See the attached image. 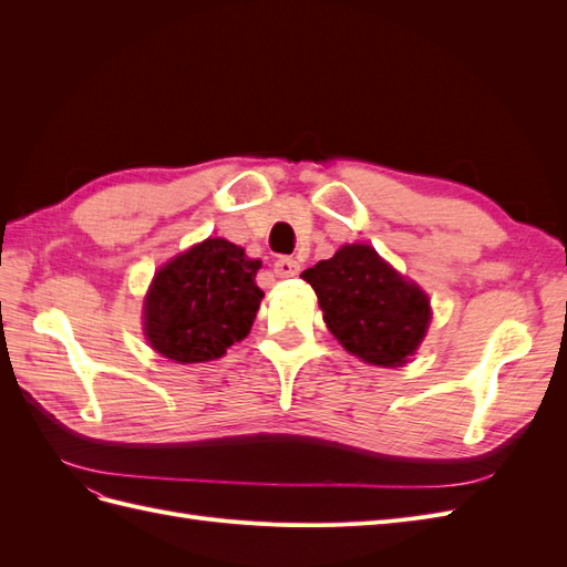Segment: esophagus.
Segmentation results:
<instances>
[{"mask_svg": "<svg viewBox=\"0 0 567 567\" xmlns=\"http://www.w3.org/2000/svg\"><path fill=\"white\" fill-rule=\"evenodd\" d=\"M300 271V262L293 260V257H279L277 262H274V274H277L279 279H293L298 277Z\"/></svg>", "mask_w": 567, "mask_h": 567, "instance_id": "34e87169", "label": "esophagus"}]
</instances>
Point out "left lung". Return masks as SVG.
Masks as SVG:
<instances>
[{
    "label": "left lung",
    "instance_id": "1",
    "mask_svg": "<svg viewBox=\"0 0 567 567\" xmlns=\"http://www.w3.org/2000/svg\"><path fill=\"white\" fill-rule=\"evenodd\" d=\"M323 321L350 354L373 367H402L431 323V300L371 246H342L305 269Z\"/></svg>",
    "mask_w": 567,
    "mask_h": 567
}]
</instances>
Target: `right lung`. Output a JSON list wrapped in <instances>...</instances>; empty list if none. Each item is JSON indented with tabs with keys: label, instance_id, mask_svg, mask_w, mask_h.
Returning <instances> with one entry per match:
<instances>
[{
	"label": "right lung",
	"instance_id": "1",
	"mask_svg": "<svg viewBox=\"0 0 567 567\" xmlns=\"http://www.w3.org/2000/svg\"><path fill=\"white\" fill-rule=\"evenodd\" d=\"M262 267L227 238L173 257L156 271L144 300L151 348L179 364L213 362L250 333L265 293L255 284Z\"/></svg>",
	"mask_w": 567,
	"mask_h": 567
}]
</instances>
